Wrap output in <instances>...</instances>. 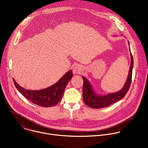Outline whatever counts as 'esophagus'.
Here are the masks:
<instances>
[{"mask_svg": "<svg viewBox=\"0 0 148 148\" xmlns=\"http://www.w3.org/2000/svg\"><path fill=\"white\" fill-rule=\"evenodd\" d=\"M78 71V69H77V68H76V69L75 68V69H74V73H77Z\"/></svg>", "mask_w": 148, "mask_h": 148, "instance_id": "esophagus-1", "label": "esophagus"}]
</instances>
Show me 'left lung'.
<instances>
[{"label": "left lung", "mask_w": 148, "mask_h": 148, "mask_svg": "<svg viewBox=\"0 0 148 148\" xmlns=\"http://www.w3.org/2000/svg\"><path fill=\"white\" fill-rule=\"evenodd\" d=\"M131 64L130 67L128 77L124 87L119 92L109 93L105 96H99L95 93L88 79L82 76L84 80L83 86V99L84 103L89 107L93 108H102L121 100L126 95L130 87L132 79V72L133 68V57L132 53Z\"/></svg>", "instance_id": "8db88e82"}]
</instances>
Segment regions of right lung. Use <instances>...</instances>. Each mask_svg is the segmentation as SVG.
<instances>
[{
    "instance_id": "obj_1",
    "label": "right lung",
    "mask_w": 148,
    "mask_h": 148,
    "mask_svg": "<svg viewBox=\"0 0 148 148\" xmlns=\"http://www.w3.org/2000/svg\"><path fill=\"white\" fill-rule=\"evenodd\" d=\"M70 70L66 73L56 84L40 90H29L19 86L13 79L14 84L18 90L27 100L34 104L49 107L57 104L61 100L67 84L73 77Z\"/></svg>"
}]
</instances>
